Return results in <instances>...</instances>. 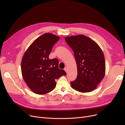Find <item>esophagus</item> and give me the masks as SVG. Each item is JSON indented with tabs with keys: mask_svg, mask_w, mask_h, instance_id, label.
Here are the masks:
<instances>
[{
	"mask_svg": "<svg viewBox=\"0 0 125 125\" xmlns=\"http://www.w3.org/2000/svg\"><path fill=\"white\" fill-rule=\"evenodd\" d=\"M64 70L65 71V72H66V73H67V72H68V68L67 67H65L64 68Z\"/></svg>",
	"mask_w": 125,
	"mask_h": 125,
	"instance_id": "1",
	"label": "esophagus"
}]
</instances>
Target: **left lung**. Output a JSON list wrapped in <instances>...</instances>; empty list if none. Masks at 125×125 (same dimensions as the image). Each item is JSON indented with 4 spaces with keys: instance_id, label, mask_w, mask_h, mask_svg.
<instances>
[{
    "instance_id": "left-lung-1",
    "label": "left lung",
    "mask_w": 125,
    "mask_h": 125,
    "mask_svg": "<svg viewBox=\"0 0 125 125\" xmlns=\"http://www.w3.org/2000/svg\"><path fill=\"white\" fill-rule=\"evenodd\" d=\"M65 40L73 49L77 64V75L71 87L82 93L93 91L105 74L103 52L93 39L84 35L67 36Z\"/></svg>"
}]
</instances>
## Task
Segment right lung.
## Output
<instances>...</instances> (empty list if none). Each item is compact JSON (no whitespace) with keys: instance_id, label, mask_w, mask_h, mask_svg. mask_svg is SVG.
Here are the masks:
<instances>
[{"instance_id":"1","label":"right lung","mask_w":125,"mask_h":125,"mask_svg":"<svg viewBox=\"0 0 125 125\" xmlns=\"http://www.w3.org/2000/svg\"><path fill=\"white\" fill-rule=\"evenodd\" d=\"M60 37L50 33L38 37L26 51L21 62L23 79L31 90L43 95L53 90L56 79L66 73L58 68L57 59H49L53 45Z\"/></svg>"}]
</instances>
